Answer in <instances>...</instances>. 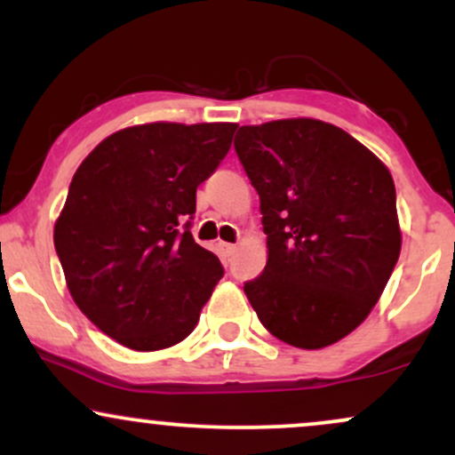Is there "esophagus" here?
<instances>
[{
  "label": "esophagus",
  "instance_id": "34e87169",
  "mask_svg": "<svg viewBox=\"0 0 455 455\" xmlns=\"http://www.w3.org/2000/svg\"><path fill=\"white\" fill-rule=\"evenodd\" d=\"M220 250H222V257H233L235 250H237V245L235 243H227V242H220Z\"/></svg>",
  "mask_w": 455,
  "mask_h": 455
}]
</instances>
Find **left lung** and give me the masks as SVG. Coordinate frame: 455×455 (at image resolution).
I'll use <instances>...</instances> for the list:
<instances>
[{"label": "left lung", "mask_w": 455, "mask_h": 455, "mask_svg": "<svg viewBox=\"0 0 455 455\" xmlns=\"http://www.w3.org/2000/svg\"><path fill=\"white\" fill-rule=\"evenodd\" d=\"M235 151L257 188L267 265L243 284L269 333L297 348L342 340L370 315L400 257L387 166L318 119L242 126Z\"/></svg>", "instance_id": "obj_1"}]
</instances>
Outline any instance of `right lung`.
<instances>
[{"mask_svg":"<svg viewBox=\"0 0 455 455\" xmlns=\"http://www.w3.org/2000/svg\"><path fill=\"white\" fill-rule=\"evenodd\" d=\"M237 124L156 122L111 134L81 162L53 242L72 299L132 351H160L196 327L222 278L195 242L196 188L231 149Z\"/></svg>","mask_w":455,"mask_h":455,"instance_id":"right-lung-1","label":"right lung"}]
</instances>
